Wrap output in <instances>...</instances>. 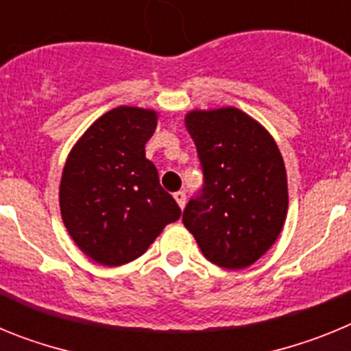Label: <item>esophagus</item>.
I'll return each instance as SVG.
<instances>
[{
  "mask_svg": "<svg viewBox=\"0 0 351 351\" xmlns=\"http://www.w3.org/2000/svg\"><path fill=\"white\" fill-rule=\"evenodd\" d=\"M173 198H176V202L179 204V207H181V209H184V206H186V193H184V191H176V193H173Z\"/></svg>",
  "mask_w": 351,
  "mask_h": 351,
  "instance_id": "obj_1",
  "label": "esophagus"
}]
</instances>
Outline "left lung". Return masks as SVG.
Segmentation results:
<instances>
[{
  "mask_svg": "<svg viewBox=\"0 0 351 351\" xmlns=\"http://www.w3.org/2000/svg\"><path fill=\"white\" fill-rule=\"evenodd\" d=\"M204 169V190L182 223L204 256L237 271L262 258L283 230L287 169L271 133L241 108L190 110L184 117Z\"/></svg>",
  "mask_w": 351,
  "mask_h": 351,
  "instance_id": "1",
  "label": "left lung"
}]
</instances>
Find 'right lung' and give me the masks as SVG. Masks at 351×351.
Returning <instances> with one entry per match:
<instances>
[{
	"instance_id": "add662e5",
	"label": "right lung",
	"mask_w": 351,
	"mask_h": 351,
	"mask_svg": "<svg viewBox=\"0 0 351 351\" xmlns=\"http://www.w3.org/2000/svg\"><path fill=\"white\" fill-rule=\"evenodd\" d=\"M156 125L153 108L121 105L98 117L68 154L61 218L79 250L100 265L138 258L181 216L145 158Z\"/></svg>"
}]
</instances>
